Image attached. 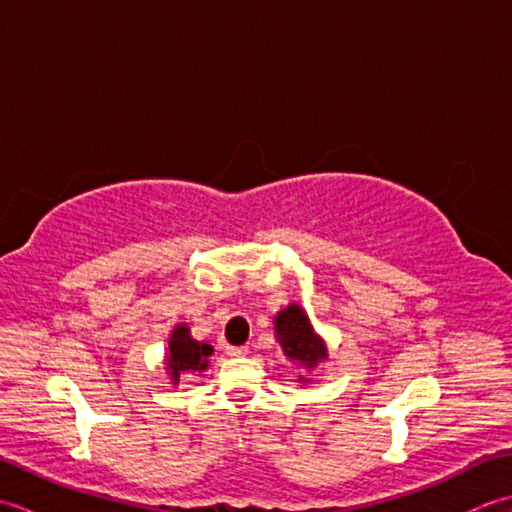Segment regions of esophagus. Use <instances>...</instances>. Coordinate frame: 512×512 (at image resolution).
<instances>
[{
    "mask_svg": "<svg viewBox=\"0 0 512 512\" xmlns=\"http://www.w3.org/2000/svg\"><path fill=\"white\" fill-rule=\"evenodd\" d=\"M226 354L231 356V358H242V356H246L248 354V347H244V345H239V347H226Z\"/></svg>",
    "mask_w": 512,
    "mask_h": 512,
    "instance_id": "esophagus-1",
    "label": "esophagus"
}]
</instances>
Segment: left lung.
<instances>
[{
	"instance_id": "obj_1",
	"label": "left lung",
	"mask_w": 512,
	"mask_h": 512,
	"mask_svg": "<svg viewBox=\"0 0 512 512\" xmlns=\"http://www.w3.org/2000/svg\"><path fill=\"white\" fill-rule=\"evenodd\" d=\"M275 339L281 345V352L301 372H314L317 365L328 361V345L323 336L317 334L314 325L299 303H288L275 314ZM297 383L308 385L312 380L301 374Z\"/></svg>"
}]
</instances>
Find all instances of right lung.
<instances>
[{"label":"right lung","instance_id":"1","mask_svg":"<svg viewBox=\"0 0 512 512\" xmlns=\"http://www.w3.org/2000/svg\"><path fill=\"white\" fill-rule=\"evenodd\" d=\"M213 354V345L204 341H195L187 323H176L169 334V345L165 350V372L173 387H178L182 374L206 372L209 358Z\"/></svg>","mask_w":512,"mask_h":512}]
</instances>
